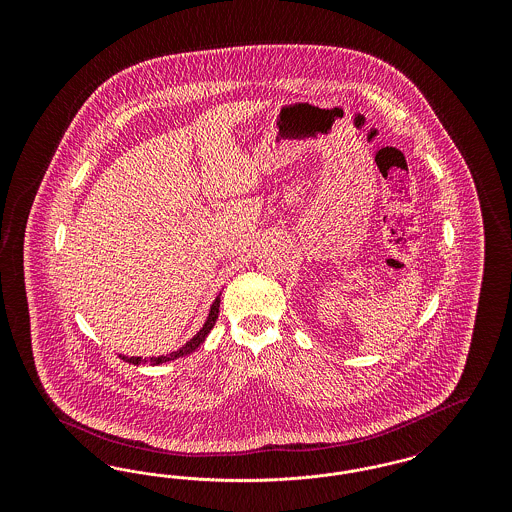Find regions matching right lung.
Here are the masks:
<instances>
[{"instance_id":"obj_1","label":"right lung","mask_w":512,"mask_h":512,"mask_svg":"<svg viewBox=\"0 0 512 512\" xmlns=\"http://www.w3.org/2000/svg\"><path fill=\"white\" fill-rule=\"evenodd\" d=\"M219 307H220V295L213 301V305H211V311H209V317L205 320V324H203V328L195 334L192 340L188 341L186 345H182L178 351H172L169 355H161V357H151V359H142V357H126V355H119L122 361H126V363H130V365H161V363H167V361H174V359H178V357H184V355H190L192 351H195L205 338H207V334L213 330V326H215V322H217V318H219Z\"/></svg>"}]
</instances>
